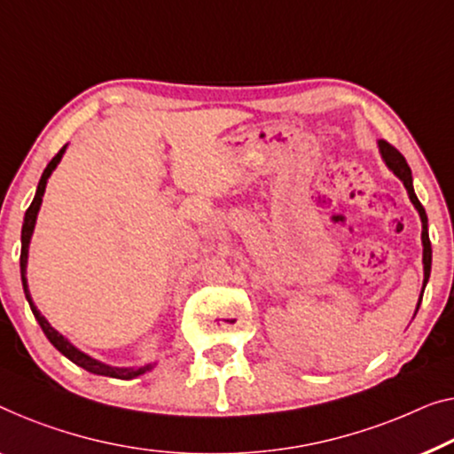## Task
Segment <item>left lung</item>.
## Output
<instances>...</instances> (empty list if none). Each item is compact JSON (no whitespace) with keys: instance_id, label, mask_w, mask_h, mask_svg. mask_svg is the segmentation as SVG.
I'll list each match as a JSON object with an SVG mask.
<instances>
[{"instance_id":"left-lung-1","label":"left lung","mask_w":454,"mask_h":454,"mask_svg":"<svg viewBox=\"0 0 454 454\" xmlns=\"http://www.w3.org/2000/svg\"><path fill=\"white\" fill-rule=\"evenodd\" d=\"M379 153H381L385 165H387L391 171H394L397 177L403 181V187L408 189L410 201L418 209V214H420V220H422V247H424V254H422V262H424L422 294H424V287H426V283H428L430 267H432V247H430V239H428V215H426V209L422 207L420 200L416 198L414 185H411V168L408 167V162H405L403 154L397 151V148L391 146L389 142H385V140H379ZM418 308H420V303H418Z\"/></svg>"}]
</instances>
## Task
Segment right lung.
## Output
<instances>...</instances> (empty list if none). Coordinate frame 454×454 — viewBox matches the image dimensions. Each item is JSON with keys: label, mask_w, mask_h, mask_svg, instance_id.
<instances>
[{"label": "right lung", "mask_w": 454, "mask_h": 454, "mask_svg": "<svg viewBox=\"0 0 454 454\" xmlns=\"http://www.w3.org/2000/svg\"><path fill=\"white\" fill-rule=\"evenodd\" d=\"M65 148L67 145L60 148V151L54 154V159L46 165L43 177H40L38 181V189H36V195H34L32 204L30 207L26 209V215H24V224H22V253H20V273H22V286H24V294H26V300H28L30 303V309L34 317H36L40 328H43V333L46 334V338H49L51 344L54 348L59 350V353H63L69 361H73L77 364V367H83L85 371H90V373L93 375H104V377H114V379H134L138 377L142 373H146L148 369H153V364H146V367H110V364L101 363V361H96V358H91L90 355L81 353L79 348L73 347V344L67 340V338L57 333L54 330L49 320L38 312V308L34 306L32 297H30V292H28V281H26V265H28V245H30V239H32V232H34V224H36V215H38V209H40V204H43V195H44V189H46V181H49L51 173L57 168V165L60 162V159H63L65 154Z\"/></svg>", "instance_id": "right-lung-1"}]
</instances>
